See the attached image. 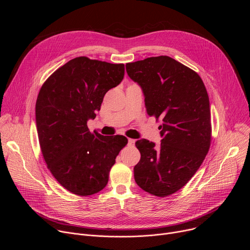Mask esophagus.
Masks as SVG:
<instances>
[{"mask_svg":"<svg viewBox=\"0 0 250 250\" xmlns=\"http://www.w3.org/2000/svg\"><path fill=\"white\" fill-rule=\"evenodd\" d=\"M134 144H135V139L128 138V146H133Z\"/></svg>","mask_w":250,"mask_h":250,"instance_id":"1","label":"esophagus"}]
</instances>
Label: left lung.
I'll use <instances>...</instances> for the list:
<instances>
[{"instance_id": "8db88e82", "label": "left lung", "mask_w": 250, "mask_h": 250, "mask_svg": "<svg viewBox=\"0 0 250 250\" xmlns=\"http://www.w3.org/2000/svg\"><path fill=\"white\" fill-rule=\"evenodd\" d=\"M144 91L147 115L161 120V145L139 139L140 160L134 180L146 192L167 197L183 188L202 165L210 146L209 101L203 80L169 56L148 57L125 65Z\"/></svg>"}]
</instances>
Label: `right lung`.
I'll return each instance as SVG.
<instances>
[{"label": "right lung", "mask_w": 250, "mask_h": 250, "mask_svg": "<svg viewBox=\"0 0 250 250\" xmlns=\"http://www.w3.org/2000/svg\"><path fill=\"white\" fill-rule=\"evenodd\" d=\"M125 75L124 64L76 57L58 68L41 88L35 121L42 156L58 183L78 196L103 190L120 151L124 135L91 132L104 96Z\"/></svg>", "instance_id": "1"}]
</instances>
